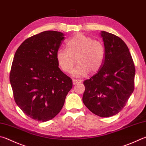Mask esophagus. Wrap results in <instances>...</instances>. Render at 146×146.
Returning <instances> with one entry per match:
<instances>
[{"label":"esophagus","instance_id":"34e87169","mask_svg":"<svg viewBox=\"0 0 146 146\" xmlns=\"http://www.w3.org/2000/svg\"><path fill=\"white\" fill-rule=\"evenodd\" d=\"M82 81L80 80H77V79H73V85H75V84H77L78 83H80Z\"/></svg>","mask_w":146,"mask_h":146}]
</instances>
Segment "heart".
Segmentation results:
<instances>
[{
    "mask_svg": "<svg viewBox=\"0 0 146 146\" xmlns=\"http://www.w3.org/2000/svg\"><path fill=\"white\" fill-rule=\"evenodd\" d=\"M66 50L56 52V60L60 69L70 73L76 60L78 62L72 74L76 76L86 75L90 71L96 73L103 65L105 59V47L102 42L93 40L91 37L78 33L66 42Z\"/></svg>",
    "mask_w": 146,
    "mask_h": 146,
    "instance_id": "heart-1",
    "label": "heart"
}]
</instances>
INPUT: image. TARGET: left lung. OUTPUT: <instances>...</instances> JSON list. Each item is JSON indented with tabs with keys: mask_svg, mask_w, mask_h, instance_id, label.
<instances>
[{
	"mask_svg": "<svg viewBox=\"0 0 146 146\" xmlns=\"http://www.w3.org/2000/svg\"><path fill=\"white\" fill-rule=\"evenodd\" d=\"M105 59L100 70L84 82L82 100L95 115L107 117L118 113L134 90L135 68L126 43L118 36L101 32Z\"/></svg>",
	"mask_w": 146,
	"mask_h": 146,
	"instance_id": "1",
	"label": "left lung"
}]
</instances>
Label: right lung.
I'll return each instance as SVG.
<instances>
[{"instance_id": "1", "label": "right lung", "mask_w": 146, "mask_h": 146, "mask_svg": "<svg viewBox=\"0 0 146 146\" xmlns=\"http://www.w3.org/2000/svg\"><path fill=\"white\" fill-rule=\"evenodd\" d=\"M64 34L48 31L30 37L14 56L9 75L17 105L34 120L55 117L72 88V80L59 68L56 52Z\"/></svg>"}]
</instances>
